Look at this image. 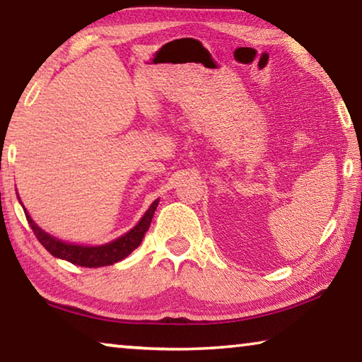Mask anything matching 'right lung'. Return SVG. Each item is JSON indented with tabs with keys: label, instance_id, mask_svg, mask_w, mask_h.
Returning <instances> with one entry per match:
<instances>
[{
	"label": "right lung",
	"instance_id": "add662e5",
	"mask_svg": "<svg viewBox=\"0 0 362 362\" xmlns=\"http://www.w3.org/2000/svg\"><path fill=\"white\" fill-rule=\"evenodd\" d=\"M159 199L153 201L150 209L145 212V216L140 218V222L134 226V228L126 233L124 236L118 238V240L105 244V246H97V247H88V246H73V244H66L56 240L51 235L42 231L38 225H36L32 217L28 216L25 211V217L28 220L30 226L35 233V236L38 238V241L45 246L49 254L54 257H59V259H64L66 262L73 263V265L78 267H86V268H97V267H105V265H113V263L119 262L124 259V257L129 255L134 249L139 247V244L142 243L146 230L150 228L153 214H155L158 207Z\"/></svg>",
	"mask_w": 362,
	"mask_h": 362
}]
</instances>
